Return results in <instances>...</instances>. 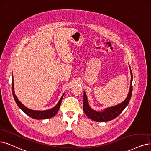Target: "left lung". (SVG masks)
Returning a JSON list of instances; mask_svg holds the SVG:
<instances>
[{
	"instance_id": "1",
	"label": "left lung",
	"mask_w": 151,
	"mask_h": 151,
	"mask_svg": "<svg viewBox=\"0 0 151 151\" xmlns=\"http://www.w3.org/2000/svg\"><path fill=\"white\" fill-rule=\"evenodd\" d=\"M130 70H131V85H130V89H129L127 96L126 98V99L124 100L122 102L116 106L107 107L104 109V110H103L102 111H97L93 110V109H92L89 106L86 93L85 91L84 92V102H83V109H84V111L88 117L91 119V120L97 121V122L109 121L117 117L119 114L124 111V109H125L128 105V104L130 101V99H131V97L132 96V74L131 67H130Z\"/></svg>"
}]
</instances>
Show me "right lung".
Segmentation results:
<instances>
[{
  "label": "right lung",
  "instance_id": "add662e5",
  "mask_svg": "<svg viewBox=\"0 0 151 151\" xmlns=\"http://www.w3.org/2000/svg\"><path fill=\"white\" fill-rule=\"evenodd\" d=\"M13 77H12V93H13V96L14 98V100L16 102L17 106L19 107L21 109V110L25 112L27 116L29 117H32L35 119H37V120H39V119H49L51 117H53L55 116L57 113H58L59 109L60 108V104L62 100V98H63V96L64 95V93L62 96L61 98L60 99V100L59 101L58 103L57 104V105L52 109H48V110H45V111H35V110H32V109H30L27 108V107H25L23 104L20 102V101L18 99L17 97L15 96V92H14V82H13Z\"/></svg>",
  "mask_w": 151,
  "mask_h": 151
}]
</instances>
